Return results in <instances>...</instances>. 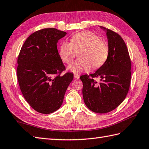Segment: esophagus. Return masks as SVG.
<instances>
[{
    "instance_id": "esophagus-1",
    "label": "esophagus",
    "mask_w": 149,
    "mask_h": 149,
    "mask_svg": "<svg viewBox=\"0 0 149 149\" xmlns=\"http://www.w3.org/2000/svg\"><path fill=\"white\" fill-rule=\"evenodd\" d=\"M79 77H80V76L78 74H74V78L75 79H79Z\"/></svg>"
}]
</instances>
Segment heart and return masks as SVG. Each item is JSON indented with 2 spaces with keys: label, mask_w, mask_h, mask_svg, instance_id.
I'll use <instances>...</instances> for the list:
<instances>
[{
  "label": "heart",
  "mask_w": 149,
  "mask_h": 149,
  "mask_svg": "<svg viewBox=\"0 0 149 149\" xmlns=\"http://www.w3.org/2000/svg\"><path fill=\"white\" fill-rule=\"evenodd\" d=\"M70 42L64 41L61 43L59 55L63 62L68 63L74 58L76 50L81 49L79 54L81 59L71 62L68 70L74 74L89 71L102 66L109 56V47L106 42L90 31H82L71 37Z\"/></svg>",
  "instance_id": "heart-1"
}]
</instances>
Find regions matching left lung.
Here are the masks:
<instances>
[{"instance_id":"1","label":"left lung","mask_w":149,"mask_h":149,"mask_svg":"<svg viewBox=\"0 0 149 149\" xmlns=\"http://www.w3.org/2000/svg\"><path fill=\"white\" fill-rule=\"evenodd\" d=\"M100 27L106 32L108 58L94 74L81 75L80 79L88 108L95 113H106L116 108L125 99L131 84V62L122 37L111 30ZM94 77H99L100 81H95Z\"/></svg>"}]
</instances>
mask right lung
Masks as SVG:
<instances>
[{
  "label": "right lung",
  "instance_id": "add662e5",
  "mask_svg": "<svg viewBox=\"0 0 149 149\" xmlns=\"http://www.w3.org/2000/svg\"><path fill=\"white\" fill-rule=\"evenodd\" d=\"M66 33L55 28L34 32L22 47L17 69L19 86L25 99L33 108L50 114L62 105L74 74L66 73L57 49L58 40Z\"/></svg>",
  "mask_w": 149,
  "mask_h": 149
}]
</instances>
